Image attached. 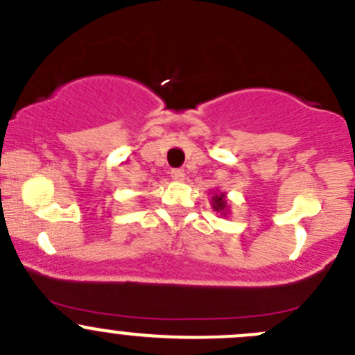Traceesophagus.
I'll list each match as a JSON object with an SVG mask.
<instances>
[{
	"label": "esophagus",
	"mask_w": 355,
	"mask_h": 355,
	"mask_svg": "<svg viewBox=\"0 0 355 355\" xmlns=\"http://www.w3.org/2000/svg\"><path fill=\"white\" fill-rule=\"evenodd\" d=\"M171 178L177 182H184L185 180V170H182V168H175V170H171Z\"/></svg>",
	"instance_id": "esophagus-1"
}]
</instances>
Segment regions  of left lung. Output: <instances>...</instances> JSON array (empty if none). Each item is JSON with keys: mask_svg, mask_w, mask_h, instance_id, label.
I'll return each mask as SVG.
<instances>
[{"mask_svg": "<svg viewBox=\"0 0 355 355\" xmlns=\"http://www.w3.org/2000/svg\"><path fill=\"white\" fill-rule=\"evenodd\" d=\"M211 204H213V209L216 211V213L227 214L228 202H227V198H225L223 192H220V194H214L213 200H211Z\"/></svg>", "mask_w": 355, "mask_h": 355, "instance_id": "left-lung-1", "label": "left lung"}]
</instances>
